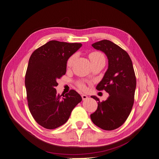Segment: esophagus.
<instances>
[{"instance_id": "34e87169", "label": "esophagus", "mask_w": 159, "mask_h": 159, "mask_svg": "<svg viewBox=\"0 0 159 159\" xmlns=\"http://www.w3.org/2000/svg\"><path fill=\"white\" fill-rule=\"evenodd\" d=\"M81 96H82V99H83V100H85V99H87V98H88L87 95L84 94H82L81 95Z\"/></svg>"}]
</instances>
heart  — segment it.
<instances>
[{"mask_svg": "<svg viewBox=\"0 0 159 159\" xmlns=\"http://www.w3.org/2000/svg\"><path fill=\"white\" fill-rule=\"evenodd\" d=\"M75 57H76V56H75V54L69 57L68 61H67V63H66V65L68 68H70V67L73 66V65L74 63V61L75 60ZM89 60H90L91 63H94V62H95L98 60H102V59L105 60V57H104L103 54L102 53H101L100 52H98V51H94V52H91L89 54ZM77 85H78V87L80 89H81L82 90L85 89V85L81 82H78L77 83Z\"/></svg>", "mask_w": 159, "mask_h": 159, "instance_id": "1", "label": "heart"}]
</instances>
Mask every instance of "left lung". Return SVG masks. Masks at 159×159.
<instances>
[{"label": "left lung", "instance_id": "8db88e82", "mask_svg": "<svg viewBox=\"0 0 159 159\" xmlns=\"http://www.w3.org/2000/svg\"><path fill=\"white\" fill-rule=\"evenodd\" d=\"M92 46L108 57V69L96 89L105 90L109 96L102 102L96 96H91L98 102L97 110L91 119L101 129L111 131L121 126L131 111L136 87L134 70L128 53L113 42L102 40Z\"/></svg>", "mask_w": 159, "mask_h": 159}]
</instances>
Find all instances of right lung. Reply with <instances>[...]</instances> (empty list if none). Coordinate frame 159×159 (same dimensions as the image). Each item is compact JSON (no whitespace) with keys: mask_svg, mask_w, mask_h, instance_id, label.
<instances>
[{"mask_svg":"<svg viewBox=\"0 0 159 159\" xmlns=\"http://www.w3.org/2000/svg\"><path fill=\"white\" fill-rule=\"evenodd\" d=\"M80 43L51 40L32 54L25 75L28 105L35 120L48 129L58 127L68 120L71 111L82 101L75 90L60 96L57 80L66 74L69 57Z\"/></svg>","mask_w":159,"mask_h":159,"instance_id":"right-lung-1","label":"right lung"}]
</instances>
